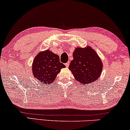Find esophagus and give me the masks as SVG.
<instances>
[{
    "instance_id": "34e87169",
    "label": "esophagus",
    "mask_w": 130,
    "mask_h": 130,
    "mask_svg": "<svg viewBox=\"0 0 130 130\" xmlns=\"http://www.w3.org/2000/svg\"><path fill=\"white\" fill-rule=\"evenodd\" d=\"M65 66H66V67H69V62H68V63H66L65 64Z\"/></svg>"
}]
</instances>
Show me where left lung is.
Listing matches in <instances>:
<instances>
[{"label": "left lung", "instance_id": "obj_1", "mask_svg": "<svg viewBox=\"0 0 130 130\" xmlns=\"http://www.w3.org/2000/svg\"><path fill=\"white\" fill-rule=\"evenodd\" d=\"M69 69L79 83L84 85L95 82L102 73L103 64L96 52L90 47H77Z\"/></svg>", "mask_w": 130, "mask_h": 130}]
</instances>
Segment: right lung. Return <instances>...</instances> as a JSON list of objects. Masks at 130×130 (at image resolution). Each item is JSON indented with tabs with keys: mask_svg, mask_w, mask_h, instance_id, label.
I'll use <instances>...</instances> for the list:
<instances>
[{
	"mask_svg": "<svg viewBox=\"0 0 130 130\" xmlns=\"http://www.w3.org/2000/svg\"><path fill=\"white\" fill-rule=\"evenodd\" d=\"M66 66L60 62L59 56L50 50L40 52L33 60L32 70L35 79L44 85H50Z\"/></svg>",
	"mask_w": 130,
	"mask_h": 130,
	"instance_id": "obj_1",
	"label": "right lung"
}]
</instances>
